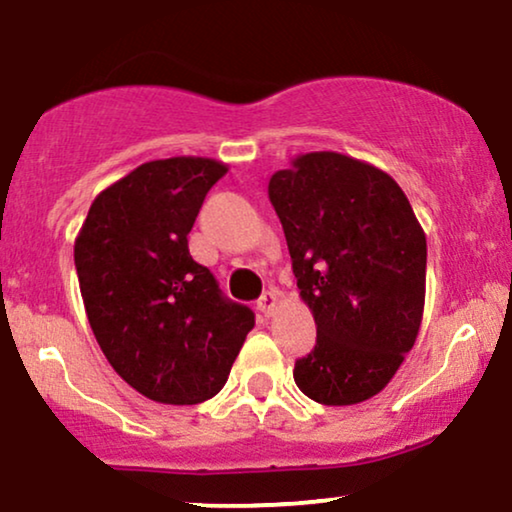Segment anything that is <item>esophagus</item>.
Segmentation results:
<instances>
[{
    "mask_svg": "<svg viewBox=\"0 0 512 512\" xmlns=\"http://www.w3.org/2000/svg\"><path fill=\"white\" fill-rule=\"evenodd\" d=\"M257 309L262 311V316H274L278 309V292L276 290H267L264 295L257 299Z\"/></svg>",
    "mask_w": 512,
    "mask_h": 512,
    "instance_id": "obj_1",
    "label": "esophagus"
}]
</instances>
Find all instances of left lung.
<instances>
[{
  "instance_id": "1",
  "label": "left lung",
  "mask_w": 512,
  "mask_h": 512,
  "mask_svg": "<svg viewBox=\"0 0 512 512\" xmlns=\"http://www.w3.org/2000/svg\"><path fill=\"white\" fill-rule=\"evenodd\" d=\"M316 346L295 384L320 405L377 395L417 342L426 234L398 182L337 152L292 159L269 180Z\"/></svg>"
}]
</instances>
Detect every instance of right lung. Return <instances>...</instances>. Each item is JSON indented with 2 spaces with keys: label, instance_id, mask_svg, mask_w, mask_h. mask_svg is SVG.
Wrapping results in <instances>:
<instances>
[{
  "label": "right lung",
  "instance_id": "add662e5",
  "mask_svg": "<svg viewBox=\"0 0 512 512\" xmlns=\"http://www.w3.org/2000/svg\"><path fill=\"white\" fill-rule=\"evenodd\" d=\"M227 166L203 156L142 163L95 196L74 241L86 316L109 365L163 405H196L227 384L248 306L189 255V231Z\"/></svg>",
  "mask_w": 512,
  "mask_h": 512
}]
</instances>
